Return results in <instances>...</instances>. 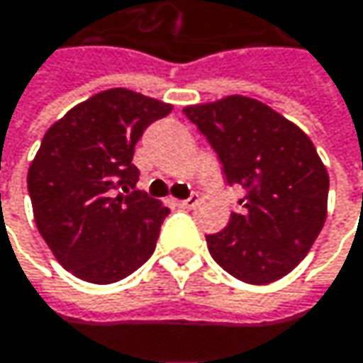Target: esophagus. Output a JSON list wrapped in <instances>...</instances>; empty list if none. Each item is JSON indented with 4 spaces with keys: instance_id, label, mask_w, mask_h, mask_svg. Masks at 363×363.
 Returning <instances> with one entry per match:
<instances>
[{
    "instance_id": "esophagus-1",
    "label": "esophagus",
    "mask_w": 363,
    "mask_h": 363,
    "mask_svg": "<svg viewBox=\"0 0 363 363\" xmlns=\"http://www.w3.org/2000/svg\"><path fill=\"white\" fill-rule=\"evenodd\" d=\"M197 201H199V199H197V195H191L189 199H177L174 203H177L179 208H184V210H191V208H193V206H195Z\"/></svg>"
}]
</instances>
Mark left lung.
Returning <instances> with one entry per match:
<instances>
[{
  "label": "left lung",
  "instance_id": "left-lung-1",
  "mask_svg": "<svg viewBox=\"0 0 363 363\" xmlns=\"http://www.w3.org/2000/svg\"><path fill=\"white\" fill-rule=\"evenodd\" d=\"M216 149L228 184H243L241 214L208 235L220 268L247 284L286 277L312 249L328 214V170L312 139L270 106L245 97L184 106Z\"/></svg>",
  "mask_w": 363,
  "mask_h": 363
}]
</instances>
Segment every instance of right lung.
<instances>
[{
  "mask_svg": "<svg viewBox=\"0 0 363 363\" xmlns=\"http://www.w3.org/2000/svg\"><path fill=\"white\" fill-rule=\"evenodd\" d=\"M172 104L108 89L53 122L28 166L35 224L53 257L77 279L112 284L155 249L168 208L135 191V145Z\"/></svg>",
  "mask_w": 363,
  "mask_h": 363,
  "instance_id": "add662e5",
  "label": "right lung"
}]
</instances>
